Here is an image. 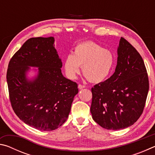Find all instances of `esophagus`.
Here are the masks:
<instances>
[{"mask_svg": "<svg viewBox=\"0 0 155 155\" xmlns=\"http://www.w3.org/2000/svg\"><path fill=\"white\" fill-rule=\"evenodd\" d=\"M78 89H79V90H82V89L85 87V85H81V84H78Z\"/></svg>", "mask_w": 155, "mask_h": 155, "instance_id": "esophagus-1", "label": "esophagus"}]
</instances>
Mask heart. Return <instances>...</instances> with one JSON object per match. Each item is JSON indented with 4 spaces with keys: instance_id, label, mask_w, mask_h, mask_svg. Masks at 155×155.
Masks as SVG:
<instances>
[{
    "instance_id": "1",
    "label": "heart",
    "mask_w": 155,
    "mask_h": 155,
    "mask_svg": "<svg viewBox=\"0 0 155 155\" xmlns=\"http://www.w3.org/2000/svg\"><path fill=\"white\" fill-rule=\"evenodd\" d=\"M115 65V56L109 49L93 41L77 44L72 54L64 60V70L70 78H75L83 67V74L92 83H101L111 74Z\"/></svg>"
}]
</instances>
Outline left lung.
<instances>
[{"instance_id":"left-lung-1","label":"left lung","mask_w":155,"mask_h":155,"mask_svg":"<svg viewBox=\"0 0 155 155\" xmlns=\"http://www.w3.org/2000/svg\"><path fill=\"white\" fill-rule=\"evenodd\" d=\"M115 72L91 88L92 118L104 128L130 127L143 112L149 90L148 77L140 53L121 38Z\"/></svg>"}]
</instances>
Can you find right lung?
<instances>
[{"label":"right lung","instance_id":"obj_1","mask_svg":"<svg viewBox=\"0 0 155 155\" xmlns=\"http://www.w3.org/2000/svg\"><path fill=\"white\" fill-rule=\"evenodd\" d=\"M61 68L53 37L29 39L10 60L7 72L10 101L26 124L50 131L66 121L78 89L77 83L64 77Z\"/></svg>","mask_w":155,"mask_h":155}]
</instances>
